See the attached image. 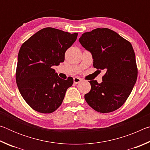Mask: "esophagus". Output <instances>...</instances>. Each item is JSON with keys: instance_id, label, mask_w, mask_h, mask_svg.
Wrapping results in <instances>:
<instances>
[{"instance_id": "esophagus-1", "label": "esophagus", "mask_w": 150, "mask_h": 150, "mask_svg": "<svg viewBox=\"0 0 150 150\" xmlns=\"http://www.w3.org/2000/svg\"><path fill=\"white\" fill-rule=\"evenodd\" d=\"M81 81H82V79H80V78H79V77H74V78H73V82H74V83H75V84H77V83H80Z\"/></svg>"}]
</instances>
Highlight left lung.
I'll use <instances>...</instances> for the list:
<instances>
[{
  "label": "left lung",
  "instance_id": "1",
  "mask_svg": "<svg viewBox=\"0 0 150 150\" xmlns=\"http://www.w3.org/2000/svg\"><path fill=\"white\" fill-rule=\"evenodd\" d=\"M79 41L92 54L94 67L106 70L102 83L89 81L91 88L85 95L86 102L98 112L117 110L130 95L138 77L132 45L106 28L85 32Z\"/></svg>",
  "mask_w": 150,
  "mask_h": 150
}]
</instances>
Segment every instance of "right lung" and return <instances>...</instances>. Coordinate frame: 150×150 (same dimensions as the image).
I'll list each match as a JSON object with an SVG mask.
<instances>
[{
  "label": "right lung",
  "instance_id": "obj_1",
  "mask_svg": "<svg viewBox=\"0 0 150 150\" xmlns=\"http://www.w3.org/2000/svg\"><path fill=\"white\" fill-rule=\"evenodd\" d=\"M77 35L48 27L22 45L18 56L16 84L24 100L34 110L49 114L62 105L73 79H61L52 66L64 62L66 50Z\"/></svg>",
  "mask_w": 150,
  "mask_h": 150
}]
</instances>
